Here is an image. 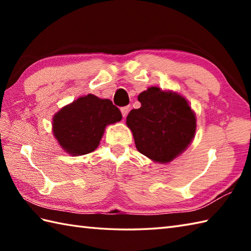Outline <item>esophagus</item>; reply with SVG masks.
I'll return each mask as SVG.
<instances>
[{
    "mask_svg": "<svg viewBox=\"0 0 251 251\" xmlns=\"http://www.w3.org/2000/svg\"><path fill=\"white\" fill-rule=\"evenodd\" d=\"M128 111H129V106H123V108H121V112H122L123 117H126L127 113H128Z\"/></svg>",
    "mask_w": 251,
    "mask_h": 251,
    "instance_id": "1",
    "label": "esophagus"
}]
</instances>
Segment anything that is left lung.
I'll use <instances>...</instances> for the list:
<instances>
[{
  "mask_svg": "<svg viewBox=\"0 0 251 251\" xmlns=\"http://www.w3.org/2000/svg\"><path fill=\"white\" fill-rule=\"evenodd\" d=\"M138 100L140 108L126 117L137 150L154 162H172L193 140L195 113L182 96L158 87L148 88Z\"/></svg>",
  "mask_w": 251,
  "mask_h": 251,
  "instance_id": "1",
  "label": "left lung"
}]
</instances>
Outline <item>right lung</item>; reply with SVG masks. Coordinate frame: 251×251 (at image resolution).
<instances>
[{
	"instance_id": "add662e5",
	"label": "right lung",
	"mask_w": 251,
	"mask_h": 251,
	"mask_svg": "<svg viewBox=\"0 0 251 251\" xmlns=\"http://www.w3.org/2000/svg\"><path fill=\"white\" fill-rule=\"evenodd\" d=\"M121 120V111L111 100L89 94L57 112L52 134L66 152L84 155L97 149L106 125Z\"/></svg>"
}]
</instances>
